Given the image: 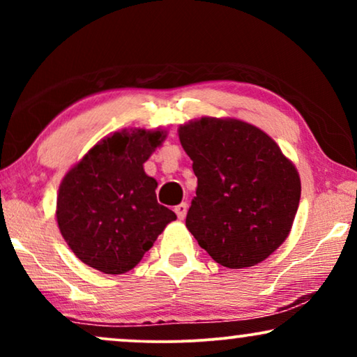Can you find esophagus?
<instances>
[{
    "instance_id": "1",
    "label": "esophagus",
    "mask_w": 357,
    "mask_h": 357,
    "mask_svg": "<svg viewBox=\"0 0 357 357\" xmlns=\"http://www.w3.org/2000/svg\"><path fill=\"white\" fill-rule=\"evenodd\" d=\"M187 211H188V206L187 203H180L178 206H175V214H177V218L182 221V219H185V216H187Z\"/></svg>"
}]
</instances>
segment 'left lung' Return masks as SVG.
<instances>
[{
  "label": "left lung",
  "instance_id": "obj_1",
  "mask_svg": "<svg viewBox=\"0 0 357 357\" xmlns=\"http://www.w3.org/2000/svg\"><path fill=\"white\" fill-rule=\"evenodd\" d=\"M193 160L197 197L188 231L226 268L266 260L289 236L301 199V178L280 146L257 126L203 116L178 128Z\"/></svg>",
  "mask_w": 357,
  "mask_h": 357
}]
</instances>
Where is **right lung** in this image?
Returning a JSON list of instances; mask_svg holds the SVG:
<instances>
[{
    "label": "right lung",
    "mask_w": 357,
    "mask_h": 357,
    "mask_svg": "<svg viewBox=\"0 0 357 357\" xmlns=\"http://www.w3.org/2000/svg\"><path fill=\"white\" fill-rule=\"evenodd\" d=\"M164 139L162 130L116 131L65 175L56 198L58 227L87 266L105 275L133 270L177 219L158 203V182L143 169Z\"/></svg>",
    "instance_id": "1"
}]
</instances>
